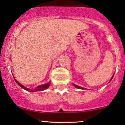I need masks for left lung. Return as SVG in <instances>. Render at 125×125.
I'll return each instance as SVG.
<instances>
[{"instance_id":"8db88e82","label":"left lung","mask_w":125,"mask_h":125,"mask_svg":"<svg viewBox=\"0 0 125 125\" xmlns=\"http://www.w3.org/2000/svg\"><path fill=\"white\" fill-rule=\"evenodd\" d=\"M113 77H114V75H113V76H112V78H111V79H110V81H111V80H112V79L113 78ZM73 85H74L75 87H76V88H78V89H84V88H83V87H80V86L76 85H75V84H73Z\"/></svg>"}]
</instances>
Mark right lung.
<instances>
[{
	"label": "right lung",
	"mask_w": 125,
	"mask_h": 125,
	"mask_svg": "<svg viewBox=\"0 0 125 125\" xmlns=\"http://www.w3.org/2000/svg\"><path fill=\"white\" fill-rule=\"evenodd\" d=\"M14 79H15V78H14ZM15 82H16V83H17L18 85H19L20 87H21L22 88V89H24V90H26V91H29V92H36V91H44V90H45V89H48L49 87V85H50L51 84V82H48V83H47L44 84V85H40V86H38V87H36V88H35V89H29L28 88H26V87H24V85H22V84H20L19 82H18V81H17V80H15Z\"/></svg>",
	"instance_id": "1"
}]
</instances>
